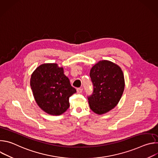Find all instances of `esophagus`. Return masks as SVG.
<instances>
[{
	"label": "esophagus",
	"instance_id": "obj_1",
	"mask_svg": "<svg viewBox=\"0 0 158 158\" xmlns=\"http://www.w3.org/2000/svg\"><path fill=\"white\" fill-rule=\"evenodd\" d=\"M82 91H83V89L82 88H77V93H79V94H81L82 93Z\"/></svg>",
	"mask_w": 158,
	"mask_h": 158
}]
</instances>
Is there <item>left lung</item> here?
I'll return each mask as SVG.
<instances>
[{"mask_svg": "<svg viewBox=\"0 0 158 158\" xmlns=\"http://www.w3.org/2000/svg\"><path fill=\"white\" fill-rule=\"evenodd\" d=\"M90 77L93 92L87 98L89 107L98 114L106 113L121 98L125 86L123 73L117 64L104 60L92 67Z\"/></svg>", "mask_w": 158, "mask_h": 158, "instance_id": "1", "label": "left lung"}]
</instances>
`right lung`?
I'll return each instance as SVG.
<instances>
[{
	"mask_svg": "<svg viewBox=\"0 0 158 158\" xmlns=\"http://www.w3.org/2000/svg\"><path fill=\"white\" fill-rule=\"evenodd\" d=\"M30 84L37 105L51 115L64 113L69 107V98L76 93L62 67L54 63L39 65L32 73Z\"/></svg>",
	"mask_w": 158,
	"mask_h": 158,
	"instance_id": "right-lung-1",
	"label": "right lung"
}]
</instances>
